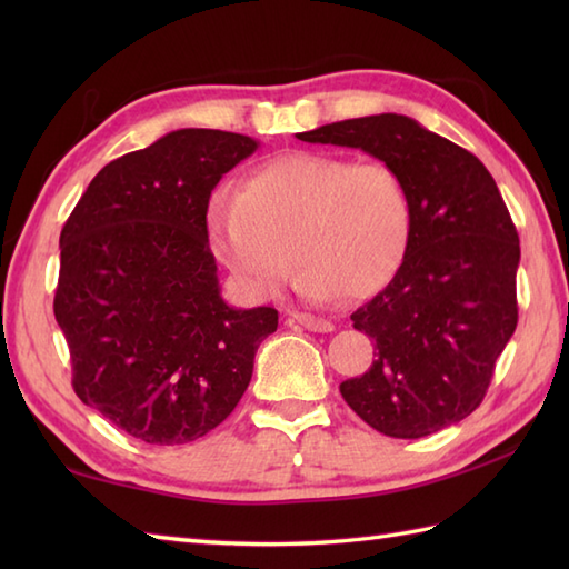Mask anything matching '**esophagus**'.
Returning a JSON list of instances; mask_svg holds the SVG:
<instances>
[{"instance_id": "34e87169", "label": "esophagus", "mask_w": 569, "mask_h": 569, "mask_svg": "<svg viewBox=\"0 0 569 569\" xmlns=\"http://www.w3.org/2000/svg\"><path fill=\"white\" fill-rule=\"evenodd\" d=\"M288 322L303 325V328L310 332H332L335 330V325L330 320L316 318V316H310V312H288Z\"/></svg>"}]
</instances>
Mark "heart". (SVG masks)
Segmentation results:
<instances>
[{"mask_svg":"<svg viewBox=\"0 0 569 569\" xmlns=\"http://www.w3.org/2000/svg\"><path fill=\"white\" fill-rule=\"evenodd\" d=\"M208 237L253 296H273L296 259L306 298L359 300L389 286L401 266L410 200L389 163L293 151L249 173L239 192L217 188Z\"/></svg>","mask_w":569,"mask_h":569,"instance_id":"obj_1","label":"heart"}]
</instances>
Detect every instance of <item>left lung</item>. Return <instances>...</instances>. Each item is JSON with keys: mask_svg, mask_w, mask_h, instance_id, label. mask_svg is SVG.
<instances>
[{"mask_svg": "<svg viewBox=\"0 0 569 569\" xmlns=\"http://www.w3.org/2000/svg\"><path fill=\"white\" fill-rule=\"evenodd\" d=\"M361 149L401 176L410 237L391 283L352 312L377 342L367 373L340 383L355 413L416 440L475 413L518 322V232L475 153L406 114H371L298 134Z\"/></svg>", "mask_w": 569, "mask_h": 569, "instance_id": "8db88e82", "label": "left lung"}]
</instances>
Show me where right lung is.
<instances>
[{
  "label": "right lung",
  "mask_w": 569,
  "mask_h": 569,
  "mask_svg": "<svg viewBox=\"0 0 569 569\" xmlns=\"http://www.w3.org/2000/svg\"><path fill=\"white\" fill-rule=\"evenodd\" d=\"M259 141L178 129L107 163L60 232L53 312L78 398L149 445L208 435L244 396L278 310L224 303L208 200Z\"/></svg>",
  "instance_id": "1"
}]
</instances>
